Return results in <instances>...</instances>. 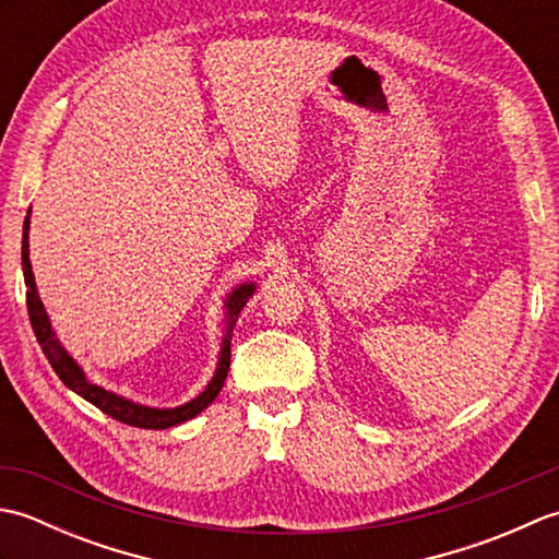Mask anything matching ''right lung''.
I'll return each mask as SVG.
<instances>
[{
  "label": "right lung",
  "mask_w": 559,
  "mask_h": 559,
  "mask_svg": "<svg viewBox=\"0 0 559 559\" xmlns=\"http://www.w3.org/2000/svg\"><path fill=\"white\" fill-rule=\"evenodd\" d=\"M28 230H31V209L26 213V221H23V240H21V266H23V281H26V302H28V317H31V326L33 334L38 338L40 348L45 353L47 362L52 365V370L62 382L79 394L81 399H86L93 406L100 408L103 413H108L110 418L127 423L132 427H141V430H168V427H175L180 423H187L197 418V415L209 408L216 396L221 394V389L225 384V377H228L230 370V338H233V329L237 317H240L242 307L247 300L252 298L257 290L254 281H245L240 286H235L223 300V341H221V350H218V362H216V372L209 379V384L204 386L199 396L192 401L182 403V406L175 408H156V406H146V403H139L127 399L122 394H115V391L105 389L100 384L88 379V374L83 372V367L74 360L64 343L57 338V331L52 329L50 314H47L45 305L38 295V286H35V276H33V266H31V249H28Z\"/></svg>",
  "instance_id": "1"
}]
</instances>
